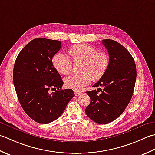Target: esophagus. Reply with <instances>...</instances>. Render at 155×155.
<instances>
[{
    "instance_id": "34e87169",
    "label": "esophagus",
    "mask_w": 155,
    "mask_h": 155,
    "mask_svg": "<svg viewBox=\"0 0 155 155\" xmlns=\"http://www.w3.org/2000/svg\"><path fill=\"white\" fill-rule=\"evenodd\" d=\"M74 93H75V95L76 96H79L81 94V92H80V91H74Z\"/></svg>"
}]
</instances>
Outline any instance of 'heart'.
<instances>
[{
  "mask_svg": "<svg viewBox=\"0 0 155 155\" xmlns=\"http://www.w3.org/2000/svg\"><path fill=\"white\" fill-rule=\"evenodd\" d=\"M68 53L75 62H81L80 74L72 75L65 79V84L69 89L81 90L91 81H97L106 74L109 67L108 53L97 51L95 47L87 43H80L71 47ZM53 67L59 74L68 75L71 74L72 61L62 53H57L52 58Z\"/></svg>",
  "mask_w": 155,
  "mask_h": 155,
  "instance_id": "b5f03b06",
  "label": "heart"
}]
</instances>
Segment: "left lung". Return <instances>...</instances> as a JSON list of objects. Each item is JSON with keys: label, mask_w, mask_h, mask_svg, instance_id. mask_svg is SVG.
<instances>
[{"label": "left lung", "mask_w": 155, "mask_h": 155, "mask_svg": "<svg viewBox=\"0 0 155 155\" xmlns=\"http://www.w3.org/2000/svg\"><path fill=\"white\" fill-rule=\"evenodd\" d=\"M102 42L108 51L110 64L94 87L104 89L86 91L90 104L85 110L91 120L102 124L114 120L124 111L132 98L137 79L134 60L128 50L116 41L107 39Z\"/></svg>", "instance_id": "1"}]
</instances>
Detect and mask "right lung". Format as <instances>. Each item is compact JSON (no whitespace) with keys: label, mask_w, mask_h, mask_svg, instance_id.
<instances>
[{"label":"right lung","mask_w":155,"mask_h":155,"mask_svg":"<svg viewBox=\"0 0 155 155\" xmlns=\"http://www.w3.org/2000/svg\"><path fill=\"white\" fill-rule=\"evenodd\" d=\"M59 41L36 38L18 53L13 69V83L18 101L34 121L47 124L58 119L74 97L73 90H61L64 81L52 64L61 49ZM57 89L51 94L49 89Z\"/></svg>","instance_id":"add662e5"}]
</instances>
